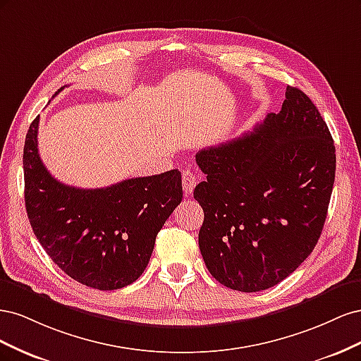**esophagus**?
I'll use <instances>...</instances> for the list:
<instances>
[{
	"mask_svg": "<svg viewBox=\"0 0 361 361\" xmlns=\"http://www.w3.org/2000/svg\"><path fill=\"white\" fill-rule=\"evenodd\" d=\"M195 182H197V176L191 170H183L182 171V185H183V192L190 195L195 187Z\"/></svg>",
	"mask_w": 361,
	"mask_h": 361,
	"instance_id": "obj_1",
	"label": "esophagus"
}]
</instances>
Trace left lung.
I'll return each instance as SVG.
<instances>
[{
	"label": "left lung",
	"instance_id": "1",
	"mask_svg": "<svg viewBox=\"0 0 361 361\" xmlns=\"http://www.w3.org/2000/svg\"><path fill=\"white\" fill-rule=\"evenodd\" d=\"M204 220L199 247L212 277L259 292L285 280L318 244L336 174V147L310 97L288 85L280 113L195 155Z\"/></svg>",
	"mask_w": 361,
	"mask_h": 361
}]
</instances>
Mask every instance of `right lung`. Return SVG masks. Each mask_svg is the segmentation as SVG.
Listing matches in <instances>:
<instances>
[{"instance_id": "1", "label": "right lung", "mask_w": 361, "mask_h": 361, "mask_svg": "<svg viewBox=\"0 0 361 361\" xmlns=\"http://www.w3.org/2000/svg\"><path fill=\"white\" fill-rule=\"evenodd\" d=\"M37 129L39 116L25 137L24 180L27 215L40 245L81 285L114 290L134 283L149 264L158 232L182 202L180 171L106 188L69 187L43 166Z\"/></svg>"}]
</instances>
